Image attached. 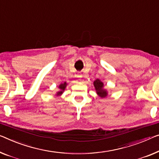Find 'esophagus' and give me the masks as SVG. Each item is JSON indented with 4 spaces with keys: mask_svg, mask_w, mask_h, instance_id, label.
Wrapping results in <instances>:
<instances>
[{
    "mask_svg": "<svg viewBox=\"0 0 159 159\" xmlns=\"http://www.w3.org/2000/svg\"><path fill=\"white\" fill-rule=\"evenodd\" d=\"M76 76H77V78H79V79H80V78H81V77H82V75H81V74H77V75H76Z\"/></svg>",
    "mask_w": 159,
    "mask_h": 159,
    "instance_id": "esophagus-1",
    "label": "esophagus"
}]
</instances>
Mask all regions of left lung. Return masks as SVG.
I'll use <instances>...</instances> for the list:
<instances>
[{
    "mask_svg": "<svg viewBox=\"0 0 159 159\" xmlns=\"http://www.w3.org/2000/svg\"><path fill=\"white\" fill-rule=\"evenodd\" d=\"M93 86L97 95H98L99 97H101V98H106V97L108 96L107 90L104 89V84L101 80L96 79V80H94Z\"/></svg>",
    "mask_w": 159,
    "mask_h": 159,
    "instance_id": "obj_1",
    "label": "left lung"
}]
</instances>
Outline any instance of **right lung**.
Masks as SVG:
<instances>
[{
  "mask_svg": "<svg viewBox=\"0 0 159 159\" xmlns=\"http://www.w3.org/2000/svg\"><path fill=\"white\" fill-rule=\"evenodd\" d=\"M67 85H68V84L66 82H64V83H63V84H62V83H61V84L58 86L59 90H58V91L56 92V96H61V95L63 93V92H64L66 88V86H67Z\"/></svg>",
  "mask_w": 159,
  "mask_h": 159,
  "instance_id": "add662e5",
  "label": "right lung"
}]
</instances>
